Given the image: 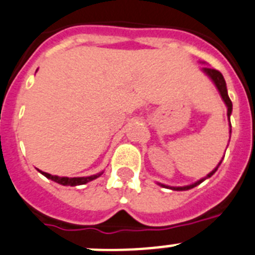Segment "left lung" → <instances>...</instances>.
Masks as SVG:
<instances>
[{"label": "left lung", "mask_w": 255, "mask_h": 255, "mask_svg": "<svg viewBox=\"0 0 255 255\" xmlns=\"http://www.w3.org/2000/svg\"><path fill=\"white\" fill-rule=\"evenodd\" d=\"M203 71L207 74V75L209 76V78L212 79V80H213V82H215L216 87H217V89H218V91H220L221 97H222V100H224L225 103H226V106H227V116H229V119H230V115H231V111H233V102H231V100H230V98H229V94H227L226 82H225L224 76H222V74H221L220 71H218V70H216V69H209V67H204ZM230 128H231V124H230ZM230 132H231V130H230ZM221 162H222V161H221ZM221 162H220V163H218V166H220V164H221ZM218 166L215 168V170L212 171L211 173H208V175H207V177H204V179L199 180V181H197V182H195V184H193V185L182 186V188H171V189H173V190H189V189L194 188V186L199 185L200 182H203L204 180L208 179V177H211L212 175H213V173H215L216 171H217ZM162 186H166V185H162ZM166 188H168V186H166Z\"/></svg>", "instance_id": "1"}]
</instances>
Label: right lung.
<instances>
[{
  "label": "right lung",
  "instance_id": "add662e5",
  "mask_svg": "<svg viewBox=\"0 0 255 255\" xmlns=\"http://www.w3.org/2000/svg\"><path fill=\"white\" fill-rule=\"evenodd\" d=\"M47 179H51L53 181L58 182L61 185H70V186H76V185H83V184H87V182L92 181V180L97 179L98 176H101V173L98 175H93V176H88V177H60V176H53V175H49L47 172H42Z\"/></svg>",
  "mask_w": 255,
  "mask_h": 255
}]
</instances>
